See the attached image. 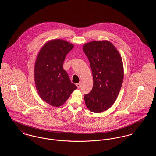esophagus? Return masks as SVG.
Here are the masks:
<instances>
[{"instance_id":"1","label":"esophagus","mask_w":156,"mask_h":156,"mask_svg":"<svg viewBox=\"0 0 156 156\" xmlns=\"http://www.w3.org/2000/svg\"><path fill=\"white\" fill-rule=\"evenodd\" d=\"M81 83L80 82V83H77L76 85V86L78 87V88H80V87H81Z\"/></svg>"}]
</instances>
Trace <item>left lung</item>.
<instances>
[{
    "instance_id": "8db88e82",
    "label": "left lung",
    "mask_w": 156,
    "mask_h": 156,
    "mask_svg": "<svg viewBox=\"0 0 156 156\" xmlns=\"http://www.w3.org/2000/svg\"><path fill=\"white\" fill-rule=\"evenodd\" d=\"M90 62L93 86L84 95L86 106L91 112L101 113L112 106L117 98L124 77L120 53L110 41H92L83 46Z\"/></svg>"
}]
</instances>
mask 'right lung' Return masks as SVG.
Returning <instances> with one entry per match:
<instances>
[{
	"label": "right lung",
	"mask_w": 156,
	"mask_h": 156,
	"mask_svg": "<svg viewBox=\"0 0 156 156\" xmlns=\"http://www.w3.org/2000/svg\"><path fill=\"white\" fill-rule=\"evenodd\" d=\"M73 45L63 40L48 41L41 49L34 65V81L41 98L53 106L63 105L76 90L63 69L66 55Z\"/></svg>",
	"instance_id": "add662e5"
}]
</instances>
